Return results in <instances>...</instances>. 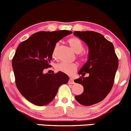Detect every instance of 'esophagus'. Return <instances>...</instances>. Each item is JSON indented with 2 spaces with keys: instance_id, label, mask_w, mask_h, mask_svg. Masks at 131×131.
<instances>
[{
  "instance_id": "esophagus-1",
  "label": "esophagus",
  "mask_w": 131,
  "mask_h": 131,
  "mask_svg": "<svg viewBox=\"0 0 131 131\" xmlns=\"http://www.w3.org/2000/svg\"><path fill=\"white\" fill-rule=\"evenodd\" d=\"M69 83H71V84H74V81L73 78H70V79H69Z\"/></svg>"
}]
</instances>
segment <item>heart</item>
<instances>
[{
    "label": "heart",
    "instance_id": "obj_1",
    "mask_svg": "<svg viewBox=\"0 0 131 131\" xmlns=\"http://www.w3.org/2000/svg\"><path fill=\"white\" fill-rule=\"evenodd\" d=\"M68 43L70 47L72 48V50L76 53H81L83 50H84V45H83L82 41L79 38L75 37L71 38L68 40ZM58 43H57L53 48L52 51V57L55 58L56 57V51L57 48ZM82 58H83L84 55H81ZM78 68V66L75 64L72 63V64H68V63L62 62L56 66V69L58 71L64 72L67 74L71 75L74 73Z\"/></svg>",
    "mask_w": 131,
    "mask_h": 131
}]
</instances>
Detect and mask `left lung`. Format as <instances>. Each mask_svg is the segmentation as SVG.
<instances>
[{
	"label": "left lung",
	"mask_w": 131,
	"mask_h": 131,
	"mask_svg": "<svg viewBox=\"0 0 131 131\" xmlns=\"http://www.w3.org/2000/svg\"><path fill=\"white\" fill-rule=\"evenodd\" d=\"M74 35L88 47L87 62L78 72L83 77L75 83L83 86L84 91L75 96L80 104L90 106L103 100L110 93L118 69V58L114 47L102 34L95 31H74ZM88 73V77H84Z\"/></svg>",
	"instance_id": "obj_1"
}]
</instances>
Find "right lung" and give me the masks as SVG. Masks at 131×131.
<instances>
[{"label": "right lung", "instance_id": "right-lung-1", "mask_svg": "<svg viewBox=\"0 0 131 131\" xmlns=\"http://www.w3.org/2000/svg\"><path fill=\"white\" fill-rule=\"evenodd\" d=\"M72 33L67 30L37 32L17 47L12 61L16 84L21 95L33 104H48L59 88L68 83L69 78L64 72L44 74L43 70L51 67L57 43Z\"/></svg>", "mask_w": 131, "mask_h": 131}]
</instances>
